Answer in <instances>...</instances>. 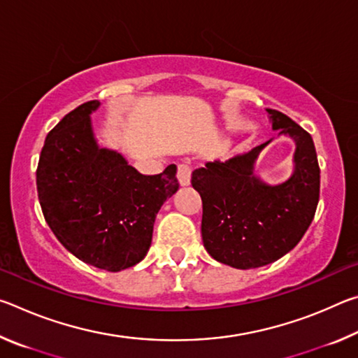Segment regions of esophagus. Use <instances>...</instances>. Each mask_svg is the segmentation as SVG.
Masks as SVG:
<instances>
[{
  "instance_id": "34e87169",
  "label": "esophagus",
  "mask_w": 358,
  "mask_h": 358,
  "mask_svg": "<svg viewBox=\"0 0 358 358\" xmlns=\"http://www.w3.org/2000/svg\"><path fill=\"white\" fill-rule=\"evenodd\" d=\"M177 178L181 186H187L191 183V167L187 164H180L177 169Z\"/></svg>"
}]
</instances>
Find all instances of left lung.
<instances>
[{
    "mask_svg": "<svg viewBox=\"0 0 358 358\" xmlns=\"http://www.w3.org/2000/svg\"><path fill=\"white\" fill-rule=\"evenodd\" d=\"M266 112L278 134L295 141L292 177L270 186L252 173L270 141L226 162H207L191 177L202 197L205 250L217 262L240 270L271 264L294 250L319 202L320 169L313 137L287 115Z\"/></svg>",
    "mask_w": 358,
    "mask_h": 358,
    "instance_id": "left-lung-1",
    "label": "left lung"
}]
</instances>
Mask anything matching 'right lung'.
Listing matches in <instances>:
<instances>
[{"instance_id": "1", "label": "right lung", "mask_w": 358, "mask_h": 358, "mask_svg": "<svg viewBox=\"0 0 358 358\" xmlns=\"http://www.w3.org/2000/svg\"><path fill=\"white\" fill-rule=\"evenodd\" d=\"M98 107L85 102L48 132L36 185L59 243L83 262L120 271L147 256L157 211L178 189L177 166L142 175L117 151L99 148L90 118Z\"/></svg>"}]
</instances>
